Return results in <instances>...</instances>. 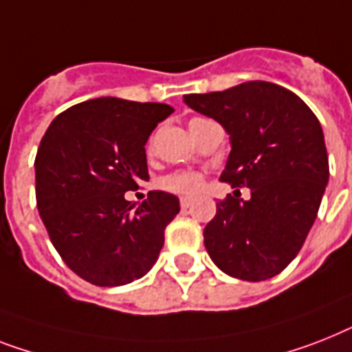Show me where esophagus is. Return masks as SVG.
Instances as JSON below:
<instances>
[{"mask_svg":"<svg viewBox=\"0 0 352 352\" xmlns=\"http://www.w3.org/2000/svg\"><path fill=\"white\" fill-rule=\"evenodd\" d=\"M190 206H191V199H190V197H182V199H181V208H182V210H188Z\"/></svg>","mask_w":352,"mask_h":352,"instance_id":"esophagus-1","label":"esophagus"}]
</instances>
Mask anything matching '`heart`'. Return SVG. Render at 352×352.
Returning <instances> with one entry per match:
<instances>
[{
  "label": "heart",
  "instance_id": "heart-1",
  "mask_svg": "<svg viewBox=\"0 0 352 352\" xmlns=\"http://www.w3.org/2000/svg\"><path fill=\"white\" fill-rule=\"evenodd\" d=\"M199 121H204V119H191L190 124H195ZM161 188L171 193H179V195H197L204 188V177L195 171H177L161 179Z\"/></svg>",
  "mask_w": 352,
  "mask_h": 352
}]
</instances>
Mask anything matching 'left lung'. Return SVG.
<instances>
[{"instance_id": "left-lung-1", "label": "left lung", "mask_w": 352, "mask_h": 352, "mask_svg": "<svg viewBox=\"0 0 352 352\" xmlns=\"http://www.w3.org/2000/svg\"><path fill=\"white\" fill-rule=\"evenodd\" d=\"M184 102L230 133L221 181L251 190L250 201L235 193L217 202L204 228L211 260L248 282L278 275L302 250L329 181L318 119L296 94L267 81L190 94Z\"/></svg>"}]
</instances>
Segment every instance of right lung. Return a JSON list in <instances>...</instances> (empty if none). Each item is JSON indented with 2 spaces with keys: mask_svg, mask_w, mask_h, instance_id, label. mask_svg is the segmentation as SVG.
Returning a JSON list of instances; mask_svg holds the SVG:
<instances>
[{
  "mask_svg": "<svg viewBox=\"0 0 352 352\" xmlns=\"http://www.w3.org/2000/svg\"><path fill=\"white\" fill-rule=\"evenodd\" d=\"M173 108L99 97L50 122L36 155L37 211L70 270L101 287L130 284L151 270L179 199L150 191L141 206L124 193L148 181V137Z\"/></svg>",
  "mask_w": 352,
  "mask_h": 352,
  "instance_id": "right-lung-1",
  "label": "right lung"
}]
</instances>
